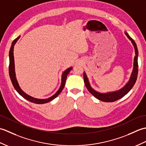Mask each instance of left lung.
Wrapping results in <instances>:
<instances>
[{
    "label": "left lung",
    "mask_w": 146,
    "mask_h": 146,
    "mask_svg": "<svg viewBox=\"0 0 146 146\" xmlns=\"http://www.w3.org/2000/svg\"><path fill=\"white\" fill-rule=\"evenodd\" d=\"M125 35L127 36V38L131 40L132 44L134 45L135 52V56L134 57V68H133V71L131 76V78H130L129 82L127 83V85L124 86V87L117 92L107 93V94H101V93L96 92L91 87L90 85L88 78L86 77L85 73H83V78H84V82H85L86 88L88 89V90L90 92V94L94 95L95 98H97V99H98V100H100L102 102H112L118 100L119 99H120L121 98L124 97L126 94H128L129 92L131 90L133 86H134L136 80H137V75H138V61H137L138 49L137 48V45H136L134 39H132V38H131L127 33H125Z\"/></svg>",
    "instance_id": "8db88e82"
}]
</instances>
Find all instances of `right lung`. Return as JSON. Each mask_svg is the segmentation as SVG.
<instances>
[{"instance_id": "add662e5", "label": "right lung", "mask_w": 146, "mask_h": 146, "mask_svg": "<svg viewBox=\"0 0 146 146\" xmlns=\"http://www.w3.org/2000/svg\"><path fill=\"white\" fill-rule=\"evenodd\" d=\"M20 38V36L17 37L16 39H15L14 40V41L12 42L11 47L10 49V51H9V76H10V78L11 80V82L12 85H13L14 88L15 89L19 94L21 95L22 97L24 98L26 100L28 101L33 102L34 104H46L48 103V102L51 101L52 100H53L54 98H55L56 97H58V95L60 94L61 91L63 90V89L64 86L65 85V82H66V77L68 74L70 73V71L72 70V67L69 68L68 69L65 70L63 73V75H62V79H61V85L60 89L58 90V92L56 93V94L52 96L51 97L47 98V99H38V98H33L31 96L27 95L26 93H24L21 88L19 86V84L17 83V81L16 80V78H15V70H14V46L15 45V43H16L17 40Z\"/></svg>"}]
</instances>
